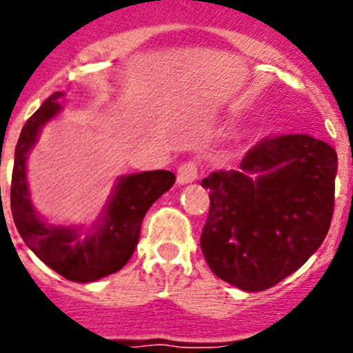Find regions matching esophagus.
Instances as JSON below:
<instances>
[{
  "label": "esophagus",
  "mask_w": 353,
  "mask_h": 353,
  "mask_svg": "<svg viewBox=\"0 0 353 353\" xmlns=\"http://www.w3.org/2000/svg\"><path fill=\"white\" fill-rule=\"evenodd\" d=\"M198 179V168H196L194 162H185L176 171V182L180 185H185V183H191Z\"/></svg>",
  "instance_id": "1"
}]
</instances>
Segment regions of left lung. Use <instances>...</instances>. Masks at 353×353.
I'll return each instance as SVG.
<instances>
[{
    "label": "left lung",
    "mask_w": 353,
    "mask_h": 353,
    "mask_svg": "<svg viewBox=\"0 0 353 353\" xmlns=\"http://www.w3.org/2000/svg\"><path fill=\"white\" fill-rule=\"evenodd\" d=\"M336 150L307 134L267 138L239 170L203 179L210 212L201 251L217 277L263 292L322 245L334 212Z\"/></svg>",
    "instance_id": "obj_1"
}]
</instances>
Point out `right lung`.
<instances>
[{"instance_id": "1", "label": "right lung", "mask_w": 353, "mask_h": 353, "mask_svg": "<svg viewBox=\"0 0 353 353\" xmlns=\"http://www.w3.org/2000/svg\"><path fill=\"white\" fill-rule=\"evenodd\" d=\"M63 97V92H56L46 99L19 136L12 173V215L19 235L48 267L68 281L93 283L118 272L130 260L138 245L143 217L173 187L174 174L155 170L120 176L99 219L90 228L51 224L42 219L31 203L26 162L42 127L61 113Z\"/></svg>"}]
</instances>
